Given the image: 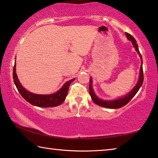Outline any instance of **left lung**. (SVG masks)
I'll return each mask as SVG.
<instances>
[{"instance_id": "obj_1", "label": "left lung", "mask_w": 158, "mask_h": 158, "mask_svg": "<svg viewBox=\"0 0 158 158\" xmlns=\"http://www.w3.org/2000/svg\"><path fill=\"white\" fill-rule=\"evenodd\" d=\"M126 34V36L127 39L132 42V44L134 47L135 48V49L138 52L139 55L141 59V65L140 68V74H139V81L137 82V85L134 87V89L131 90V91L128 93L127 95H125V97H123L121 98L117 99V100H111V101H106V100H102L99 99L96 95L95 94L94 91H93V88H92V79L90 78V83H89V92L90 97H91L93 101L99 106H103V107L105 108H109V109H118L121 108L122 106H125V105L129 102L132 100V98L136 95V93L138 92L139 89H140L141 85L143 84V67H142V57H141V55L139 52V50L138 45L137 44V41L135 40V39L130 34L125 33Z\"/></svg>"}]
</instances>
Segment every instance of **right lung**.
I'll list each match as a JSON object with an SVG mask.
<instances>
[{"mask_svg":"<svg viewBox=\"0 0 158 158\" xmlns=\"http://www.w3.org/2000/svg\"><path fill=\"white\" fill-rule=\"evenodd\" d=\"M13 79H14L15 84L17 87L18 91L19 92L21 95L25 100L34 106H40V107H53L62 104L68 95V89L69 85L73 82L74 79L67 81L63 86L56 93L52 95H37L34 94L26 90L20 84L17 78V73H16V63H15L14 68H13Z\"/></svg>","mask_w":158,"mask_h":158,"instance_id":"right-lung-1","label":"right lung"}]
</instances>
